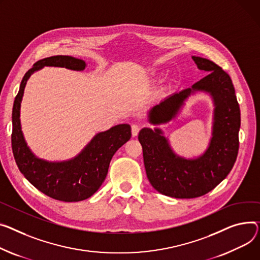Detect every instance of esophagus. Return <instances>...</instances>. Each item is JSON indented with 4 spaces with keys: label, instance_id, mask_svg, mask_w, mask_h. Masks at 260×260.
Returning <instances> with one entry per match:
<instances>
[{
    "label": "esophagus",
    "instance_id": "obj_1",
    "mask_svg": "<svg viewBox=\"0 0 260 260\" xmlns=\"http://www.w3.org/2000/svg\"><path fill=\"white\" fill-rule=\"evenodd\" d=\"M139 131H140V126L138 124H133L132 125V135L133 137H136L138 134H139Z\"/></svg>",
    "mask_w": 260,
    "mask_h": 260
}]
</instances>
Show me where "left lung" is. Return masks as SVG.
<instances>
[{
  "label": "left lung",
  "mask_w": 260,
  "mask_h": 260,
  "mask_svg": "<svg viewBox=\"0 0 260 260\" xmlns=\"http://www.w3.org/2000/svg\"><path fill=\"white\" fill-rule=\"evenodd\" d=\"M208 75L191 88L176 93L149 112V121L159 125L175 118L184 101L197 91L208 92L214 100V124L210 145L198 159L187 160L171 150L159 128H142L138 136L146 175L160 193L176 199H194L214 189L231 171L238 153L240 110L231 77L213 61L192 56Z\"/></svg>",
  "instance_id": "8db88e82"
}]
</instances>
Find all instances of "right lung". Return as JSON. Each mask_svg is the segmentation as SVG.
Masks as SVG:
<instances>
[{"label": "right lung", "mask_w": 260, "mask_h": 260, "mask_svg": "<svg viewBox=\"0 0 260 260\" xmlns=\"http://www.w3.org/2000/svg\"><path fill=\"white\" fill-rule=\"evenodd\" d=\"M45 66L84 70L81 59L56 55L41 59L24 75L12 109L11 146L14 160L24 177L44 194L61 202H79L92 197L105 181L114 153L132 137L128 124H119L97 134L76 158L52 163L37 158L27 146L21 129L20 109L30 75Z\"/></svg>", "instance_id": "add662e5"}]
</instances>
